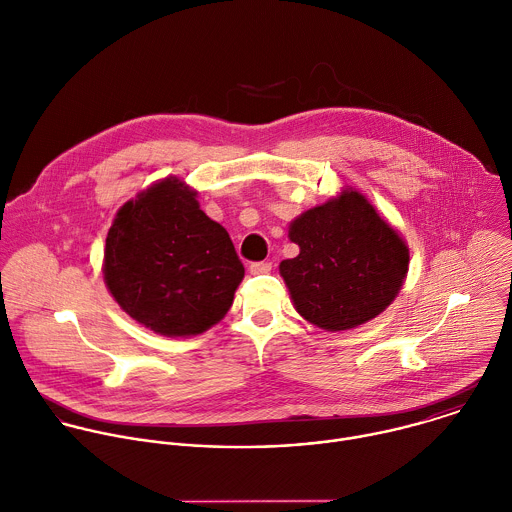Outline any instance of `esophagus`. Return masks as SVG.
<instances>
[{
	"label": "esophagus",
	"mask_w": 512,
	"mask_h": 512,
	"mask_svg": "<svg viewBox=\"0 0 512 512\" xmlns=\"http://www.w3.org/2000/svg\"><path fill=\"white\" fill-rule=\"evenodd\" d=\"M272 270V264L270 262H254V264H250V274H266V272H270Z\"/></svg>",
	"instance_id": "obj_1"
}]
</instances>
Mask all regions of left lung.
I'll list each match as a JSON object with an SVG mask.
<instances>
[{"label": "left lung", "instance_id": "left-lung-1", "mask_svg": "<svg viewBox=\"0 0 512 512\" xmlns=\"http://www.w3.org/2000/svg\"><path fill=\"white\" fill-rule=\"evenodd\" d=\"M288 238L300 252L280 262V276L296 312L326 332L376 318L408 274L406 240L350 186L294 218Z\"/></svg>", "mask_w": 512, "mask_h": 512}]
</instances>
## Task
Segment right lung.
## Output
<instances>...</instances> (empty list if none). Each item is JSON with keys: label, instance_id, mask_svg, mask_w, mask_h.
Instances as JSON below:
<instances>
[{"label": "right lung", "instance_id": "add662e5", "mask_svg": "<svg viewBox=\"0 0 512 512\" xmlns=\"http://www.w3.org/2000/svg\"><path fill=\"white\" fill-rule=\"evenodd\" d=\"M196 198L184 180L162 178L118 210L106 238L108 292L130 318L168 338L218 324L244 278L226 228Z\"/></svg>", "mask_w": 512, "mask_h": 512}]
</instances>
